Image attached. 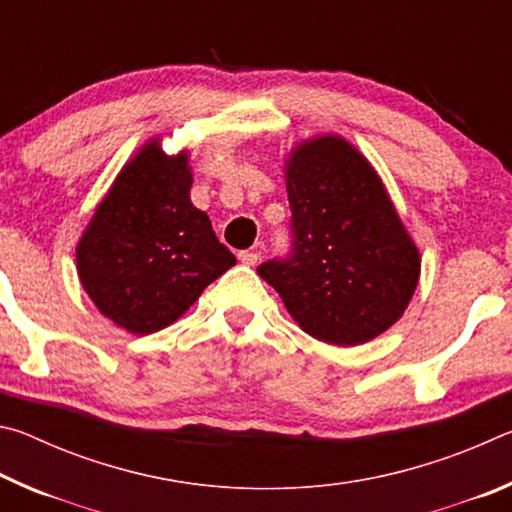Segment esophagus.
<instances>
[{"mask_svg":"<svg viewBox=\"0 0 512 512\" xmlns=\"http://www.w3.org/2000/svg\"><path fill=\"white\" fill-rule=\"evenodd\" d=\"M257 259H259L257 250H241V253H239V262L246 264V266H255Z\"/></svg>","mask_w":512,"mask_h":512,"instance_id":"esophagus-1","label":"esophagus"}]
</instances>
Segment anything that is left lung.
I'll use <instances>...</instances> for the list:
<instances>
[{
	"label": "left lung",
	"mask_w": 512,
	"mask_h": 512,
	"mask_svg": "<svg viewBox=\"0 0 512 512\" xmlns=\"http://www.w3.org/2000/svg\"><path fill=\"white\" fill-rule=\"evenodd\" d=\"M291 253L257 266L318 341L361 345L386 332L420 280V253L370 162L339 135L287 160Z\"/></svg>",
	"instance_id": "left-lung-1"
}]
</instances>
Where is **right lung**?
<instances>
[{"instance_id": "add662e5", "label": "right lung", "mask_w": 512, "mask_h": 512, "mask_svg": "<svg viewBox=\"0 0 512 512\" xmlns=\"http://www.w3.org/2000/svg\"><path fill=\"white\" fill-rule=\"evenodd\" d=\"M189 189L187 153L169 158L151 140L119 171L76 246L83 289L131 334L171 325L237 264Z\"/></svg>"}]
</instances>
